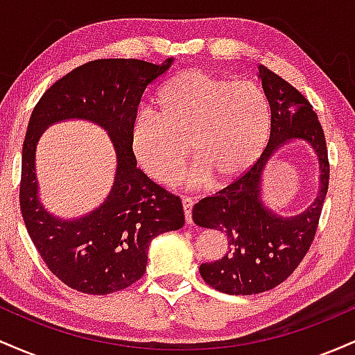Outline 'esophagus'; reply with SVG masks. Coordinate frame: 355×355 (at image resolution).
I'll return each instance as SVG.
<instances>
[{
    "instance_id": "esophagus-1",
    "label": "esophagus",
    "mask_w": 355,
    "mask_h": 355,
    "mask_svg": "<svg viewBox=\"0 0 355 355\" xmlns=\"http://www.w3.org/2000/svg\"><path fill=\"white\" fill-rule=\"evenodd\" d=\"M182 205H183V214H185L187 223H191V207H193V200H191L190 197H183Z\"/></svg>"
}]
</instances>
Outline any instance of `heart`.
<instances>
[{"label":"heart","mask_w":355,"mask_h":355,"mask_svg":"<svg viewBox=\"0 0 355 355\" xmlns=\"http://www.w3.org/2000/svg\"><path fill=\"white\" fill-rule=\"evenodd\" d=\"M155 113L141 110L130 125V150L155 182L172 183L187 164L190 185L229 183L257 160L270 135V105L252 81H230L202 70L173 76L158 89Z\"/></svg>","instance_id":"b5f03b06"}]
</instances>
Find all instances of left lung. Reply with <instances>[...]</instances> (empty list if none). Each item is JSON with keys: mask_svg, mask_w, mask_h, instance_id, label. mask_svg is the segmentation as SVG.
<instances>
[{"mask_svg": "<svg viewBox=\"0 0 355 355\" xmlns=\"http://www.w3.org/2000/svg\"><path fill=\"white\" fill-rule=\"evenodd\" d=\"M259 78L270 105V138L250 168L214 197L195 203L191 218L205 229L223 232L229 250L215 262L202 263L200 275L215 291L252 295L282 284L311 248L329 189V157L317 113L299 89L260 64ZM302 139L320 160V191L304 212L277 216L261 202V175L280 146Z\"/></svg>", "mask_w": 355, "mask_h": 355, "instance_id": "8db88e82", "label": "left lung"}]
</instances>
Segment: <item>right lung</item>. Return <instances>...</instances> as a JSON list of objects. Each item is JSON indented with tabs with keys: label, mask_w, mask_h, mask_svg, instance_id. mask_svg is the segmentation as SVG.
<instances>
[{
	"label": "right lung",
	"mask_w": 355,
	"mask_h": 355,
	"mask_svg": "<svg viewBox=\"0 0 355 355\" xmlns=\"http://www.w3.org/2000/svg\"><path fill=\"white\" fill-rule=\"evenodd\" d=\"M172 61H88L53 83L30 116L19 183L24 225L48 268L83 294L107 295L135 284L145 274L150 242L185 223L180 198L137 168L130 150V125L141 95ZM63 119L100 124L109 132L117 155L116 182L109 197L98 209L75 220L58 219L44 209L34 173L39 137Z\"/></svg>",
	"instance_id": "add662e5"
}]
</instances>
